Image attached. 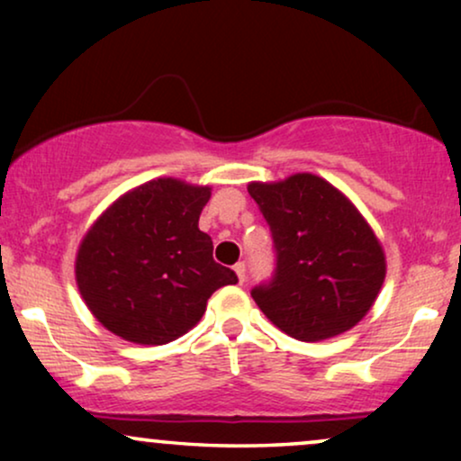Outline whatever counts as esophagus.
<instances>
[{"label":"esophagus","mask_w":461,"mask_h":461,"mask_svg":"<svg viewBox=\"0 0 461 461\" xmlns=\"http://www.w3.org/2000/svg\"><path fill=\"white\" fill-rule=\"evenodd\" d=\"M235 273L239 276V283H245V276H248V267H245V262L235 264Z\"/></svg>","instance_id":"1"}]
</instances>
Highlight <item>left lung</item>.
<instances>
[{"mask_svg":"<svg viewBox=\"0 0 461 461\" xmlns=\"http://www.w3.org/2000/svg\"><path fill=\"white\" fill-rule=\"evenodd\" d=\"M270 226L275 273L251 289L260 311L302 342L348 331L386 276L382 245L357 207L312 174L248 186Z\"/></svg>","mask_w":461,"mask_h":461,"instance_id":"8db88e82","label":"left lung"}]
</instances>
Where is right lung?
Here are the masks:
<instances>
[{
    "label": "right lung",
    "mask_w": 461,
    "mask_h": 461,
    "mask_svg": "<svg viewBox=\"0 0 461 461\" xmlns=\"http://www.w3.org/2000/svg\"><path fill=\"white\" fill-rule=\"evenodd\" d=\"M210 188L159 178L115 201L81 241L75 275L87 308L106 330L161 346L203 317L235 270L212 258L199 216Z\"/></svg>",
    "instance_id": "obj_1"
}]
</instances>
